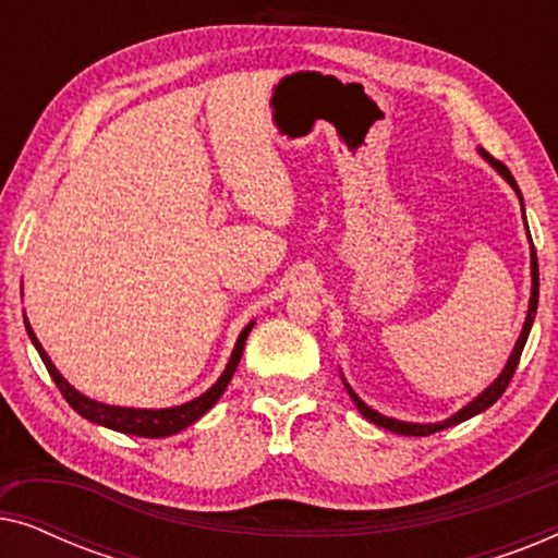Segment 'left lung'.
Instances as JSON below:
<instances>
[{
    "mask_svg": "<svg viewBox=\"0 0 558 558\" xmlns=\"http://www.w3.org/2000/svg\"><path fill=\"white\" fill-rule=\"evenodd\" d=\"M480 155H483V157L487 159V162H490V165L495 167V170H498V172L502 174V178L508 180V185L513 187L515 193H518L515 178H513V174H510L508 167L502 165V162H498V159H495V157L487 155L485 149H480ZM518 197H521V193H518ZM521 205H523V201H521ZM523 218H525V216H523ZM525 228H529V226H525ZM531 277H533V287H531V304H529V315H525V325H523V330H521V338H518L515 348H513V353H510V357H508V365H506V368H502L500 376L495 378V384H493L490 388H485V391L480 393L475 401H470L468 407L457 411L454 416L445 418V422H437V424H409V422H396V418H388V416H384V414H378V411H373L371 407H365V403L355 396L353 388H350V386L345 384L348 393H350V399L355 401L357 411H361V414H363L365 418H368V422L378 424V426H384V429H388V432L403 434V437H429V434H434V432H441V429H447V426H454V424H460V422H468V418H472L475 414H480V411L490 409L493 403L498 401L502 393H506V388H508V384H510V378H513V373H515V368H518V361H521V353H523L525 340H529V332H531L533 317H536V310H538V258H536V248H531Z\"/></svg>",
    "mask_w": 558,
    "mask_h": 558,
    "instance_id": "left-lung-1",
    "label": "left lung"
}]
</instances>
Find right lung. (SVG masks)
Returning a JSON list of instances; mask_svg holds the SVG:
<instances>
[{
    "label": "right lung",
    "mask_w": 558,
    "mask_h": 558,
    "mask_svg": "<svg viewBox=\"0 0 558 558\" xmlns=\"http://www.w3.org/2000/svg\"><path fill=\"white\" fill-rule=\"evenodd\" d=\"M25 327H27V335L29 340H33V345L37 348V353H40L45 368H48L50 378L56 380V386L60 388V393H63V399L71 403L73 411H78L83 418H88V422L94 424H101V426H109L113 432H121V434H134V437H149V439H157V437H170V434H178L190 426L193 422H197L205 411L216 407V401L223 396L226 386L231 384L235 368H239V361L243 355V345H246V338L251 332V327L254 323L243 327V332L239 335V342H235L233 348V355L231 361H228L223 376H220L216 384H213L208 391L203 396H197V399L182 403V407H172V409H124V407H109V403H98L94 399H86V396L75 391V388L68 384V380L60 376L56 365L50 363L48 353H45L40 342H37L33 327L25 319Z\"/></svg>",
    "instance_id": "1"
}]
</instances>
